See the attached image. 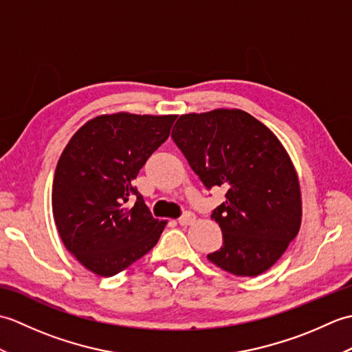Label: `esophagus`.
<instances>
[{"label": "esophagus", "mask_w": 352, "mask_h": 352, "mask_svg": "<svg viewBox=\"0 0 352 352\" xmlns=\"http://www.w3.org/2000/svg\"><path fill=\"white\" fill-rule=\"evenodd\" d=\"M193 222H195V214L190 213V212H186L182 216V218H178V223H180V226H183V227H188Z\"/></svg>", "instance_id": "obj_1"}]
</instances>
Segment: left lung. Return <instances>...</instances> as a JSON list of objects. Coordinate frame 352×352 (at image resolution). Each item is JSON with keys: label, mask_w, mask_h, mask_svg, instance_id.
Wrapping results in <instances>:
<instances>
[{"label": "left lung", "mask_w": 352, "mask_h": 352, "mask_svg": "<svg viewBox=\"0 0 352 352\" xmlns=\"http://www.w3.org/2000/svg\"><path fill=\"white\" fill-rule=\"evenodd\" d=\"M170 136L207 189H227L212 213L223 243L207 258L237 276L267 271L302 216L300 180L281 142L239 109L182 115Z\"/></svg>", "instance_id": "1"}]
</instances>
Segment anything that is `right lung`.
I'll list each match as a JSON object with an SVG mask.
<instances>
[{"label": "right lung", "mask_w": 352, "mask_h": 352, "mask_svg": "<svg viewBox=\"0 0 352 352\" xmlns=\"http://www.w3.org/2000/svg\"><path fill=\"white\" fill-rule=\"evenodd\" d=\"M177 115H101L74 134L52 182V214L72 256L111 276L159 242L166 221L153 218L133 180L169 138ZM135 199V206L126 204Z\"/></svg>", "instance_id": "add662e5"}]
</instances>
